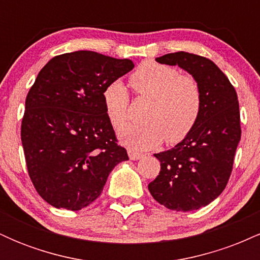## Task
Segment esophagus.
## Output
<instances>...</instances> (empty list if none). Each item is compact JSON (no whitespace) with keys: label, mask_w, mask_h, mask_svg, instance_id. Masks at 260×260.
<instances>
[{"label":"esophagus","mask_w":260,"mask_h":260,"mask_svg":"<svg viewBox=\"0 0 260 260\" xmlns=\"http://www.w3.org/2000/svg\"><path fill=\"white\" fill-rule=\"evenodd\" d=\"M128 156H129L131 160H139V159H142L144 155L138 153V151H134V150H132V149H129V150H128Z\"/></svg>","instance_id":"esophagus-1"}]
</instances>
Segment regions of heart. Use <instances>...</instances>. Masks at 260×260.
<instances>
[{
  "instance_id": "b5f03b06",
  "label": "heart",
  "mask_w": 260,
  "mask_h": 260,
  "mask_svg": "<svg viewBox=\"0 0 260 260\" xmlns=\"http://www.w3.org/2000/svg\"><path fill=\"white\" fill-rule=\"evenodd\" d=\"M137 96L150 100L143 113L144 123L122 133L124 143L137 150L183 140L193 131L203 106V92L198 80L181 74L172 66L147 61L138 66L129 78ZM107 117L116 131L129 121V95L120 80L110 83L103 92Z\"/></svg>"
}]
</instances>
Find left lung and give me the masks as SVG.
Here are the masks:
<instances>
[{
  "label": "left lung",
  "instance_id": "1",
  "mask_svg": "<svg viewBox=\"0 0 260 260\" xmlns=\"http://www.w3.org/2000/svg\"><path fill=\"white\" fill-rule=\"evenodd\" d=\"M156 61L192 74L202 88L203 106L192 132L175 148L155 154L161 168L149 192L171 210H197L221 194L231 176L241 139L237 92L222 71L203 56L180 51Z\"/></svg>",
  "mask_w": 260,
  "mask_h": 260
}]
</instances>
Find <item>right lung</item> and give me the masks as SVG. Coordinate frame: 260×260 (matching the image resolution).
I'll return each instance as SVG.
<instances>
[{
    "label": "right lung",
    "mask_w": 260,
    "mask_h": 260,
    "mask_svg": "<svg viewBox=\"0 0 260 260\" xmlns=\"http://www.w3.org/2000/svg\"><path fill=\"white\" fill-rule=\"evenodd\" d=\"M133 67L127 58L76 51L55 56L39 72L26 95L20 137L29 177L52 207H88L113 168L128 160L103 92Z\"/></svg>",
    "instance_id": "right-lung-1"
}]
</instances>
